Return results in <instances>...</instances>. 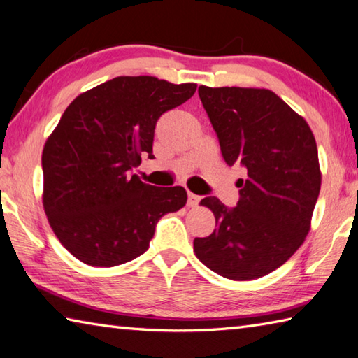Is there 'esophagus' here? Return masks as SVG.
I'll list each match as a JSON object with an SVG mask.
<instances>
[{
    "label": "esophagus",
    "mask_w": 358,
    "mask_h": 358,
    "mask_svg": "<svg viewBox=\"0 0 358 358\" xmlns=\"http://www.w3.org/2000/svg\"><path fill=\"white\" fill-rule=\"evenodd\" d=\"M199 201H200V197L196 196V194H192V192L187 194V206L196 208L199 205Z\"/></svg>",
    "instance_id": "obj_1"
}]
</instances>
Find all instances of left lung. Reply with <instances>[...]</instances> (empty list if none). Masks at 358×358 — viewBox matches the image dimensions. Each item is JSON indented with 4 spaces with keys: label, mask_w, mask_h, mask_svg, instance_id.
<instances>
[{
    "label": "left lung",
    "mask_w": 358,
    "mask_h": 358,
    "mask_svg": "<svg viewBox=\"0 0 358 358\" xmlns=\"http://www.w3.org/2000/svg\"><path fill=\"white\" fill-rule=\"evenodd\" d=\"M227 164L241 162L239 201L227 210L205 197L217 229L194 239L196 257L230 280H255L280 268L307 238L321 189L308 123L280 96L258 87H199Z\"/></svg>",
    "instance_id": "left-lung-1"
}]
</instances>
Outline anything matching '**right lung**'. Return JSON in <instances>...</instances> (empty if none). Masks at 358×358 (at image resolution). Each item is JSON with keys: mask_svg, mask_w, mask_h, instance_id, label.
Listing matches in <instances>:
<instances>
[{"mask_svg": "<svg viewBox=\"0 0 358 358\" xmlns=\"http://www.w3.org/2000/svg\"><path fill=\"white\" fill-rule=\"evenodd\" d=\"M197 84L117 76L76 96L42 152V203L50 227L84 264L113 268L142 255L155 225L186 205L185 187L147 185L136 173L153 158L159 117Z\"/></svg>", "mask_w": 358, "mask_h": 358, "instance_id": "right-lung-1", "label": "right lung"}]
</instances>
